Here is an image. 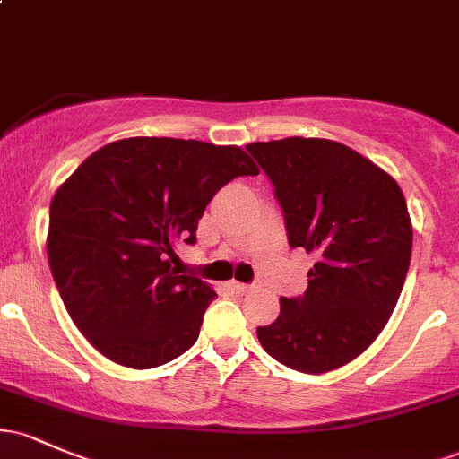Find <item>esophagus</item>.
<instances>
[{
    "mask_svg": "<svg viewBox=\"0 0 459 459\" xmlns=\"http://www.w3.org/2000/svg\"><path fill=\"white\" fill-rule=\"evenodd\" d=\"M233 289L237 293H241V296H247V293H255L259 291L261 284H244V282H233Z\"/></svg>",
    "mask_w": 459,
    "mask_h": 459,
    "instance_id": "obj_1",
    "label": "esophagus"
}]
</instances>
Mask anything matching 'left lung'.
<instances>
[{
    "instance_id": "8db88e82",
    "label": "left lung",
    "mask_w": 459,
    "mask_h": 459,
    "mask_svg": "<svg viewBox=\"0 0 459 459\" xmlns=\"http://www.w3.org/2000/svg\"><path fill=\"white\" fill-rule=\"evenodd\" d=\"M270 177L291 247L317 256L302 298L256 328L284 367L325 373L358 358L397 307L412 255V222L397 181L350 146L324 138L247 144Z\"/></svg>"
}]
</instances>
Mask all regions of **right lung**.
<instances>
[{
	"instance_id": "obj_1",
	"label": "right lung",
	"mask_w": 459,
	"mask_h": 459,
	"mask_svg": "<svg viewBox=\"0 0 459 459\" xmlns=\"http://www.w3.org/2000/svg\"><path fill=\"white\" fill-rule=\"evenodd\" d=\"M259 175L239 146L127 138L92 152L57 187L47 256L73 324L105 358L131 368L175 360L196 343L215 291L172 267L196 241L220 187Z\"/></svg>"
}]
</instances>
